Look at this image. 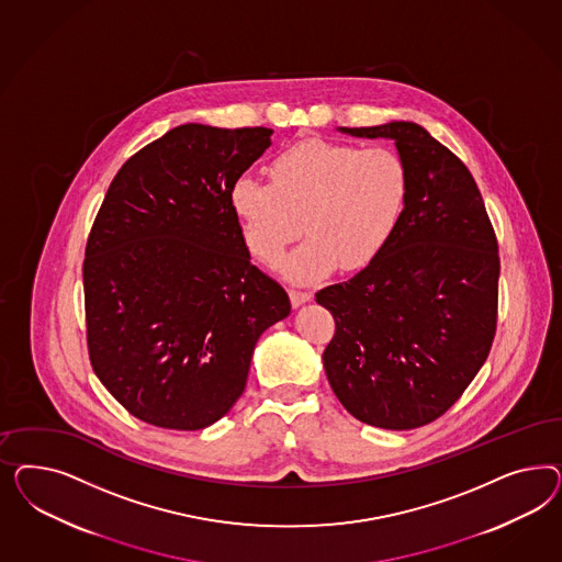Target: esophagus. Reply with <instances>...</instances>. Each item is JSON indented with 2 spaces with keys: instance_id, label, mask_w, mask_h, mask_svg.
<instances>
[{
  "instance_id": "1",
  "label": "esophagus",
  "mask_w": 562,
  "mask_h": 562,
  "mask_svg": "<svg viewBox=\"0 0 562 562\" xmlns=\"http://www.w3.org/2000/svg\"><path fill=\"white\" fill-rule=\"evenodd\" d=\"M313 299V294L311 292H306V290H290V303L294 308H299L301 305H305Z\"/></svg>"
}]
</instances>
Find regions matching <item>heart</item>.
<instances>
[{"label": "heart", "mask_w": 562, "mask_h": 562, "mask_svg": "<svg viewBox=\"0 0 562 562\" xmlns=\"http://www.w3.org/2000/svg\"><path fill=\"white\" fill-rule=\"evenodd\" d=\"M270 179L243 175L231 189V207L251 254L276 263L303 233L280 272L294 282L352 273L374 261L393 237L408 200V169L385 148L303 139L270 162Z\"/></svg>", "instance_id": "obj_1"}]
</instances>
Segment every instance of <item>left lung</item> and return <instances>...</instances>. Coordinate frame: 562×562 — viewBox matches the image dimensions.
Here are the masks:
<instances>
[{
  "instance_id": "1",
  "label": "left lung",
  "mask_w": 562,
  "mask_h": 562,
  "mask_svg": "<svg viewBox=\"0 0 562 562\" xmlns=\"http://www.w3.org/2000/svg\"><path fill=\"white\" fill-rule=\"evenodd\" d=\"M338 132L393 139L409 186L379 257L315 294L336 319L325 374L360 423L418 428L458 402L491 352L501 272L493 224L472 172L423 125Z\"/></svg>"
}]
</instances>
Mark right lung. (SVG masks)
<instances>
[{"label": "right lung", "mask_w": 562, "mask_h": 562, "mask_svg": "<svg viewBox=\"0 0 562 562\" xmlns=\"http://www.w3.org/2000/svg\"><path fill=\"white\" fill-rule=\"evenodd\" d=\"M272 134L179 125L134 154L104 195L86 245L88 352L102 385L148 425L218 423L259 336L290 315L231 207Z\"/></svg>", "instance_id": "add662e5"}]
</instances>
